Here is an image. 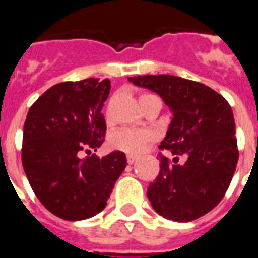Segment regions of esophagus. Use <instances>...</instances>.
Returning a JSON list of instances; mask_svg holds the SVG:
<instances>
[{"label":"esophagus","mask_w":258,"mask_h":258,"mask_svg":"<svg viewBox=\"0 0 258 258\" xmlns=\"http://www.w3.org/2000/svg\"><path fill=\"white\" fill-rule=\"evenodd\" d=\"M137 162V156H133V155H127V163L128 164H134Z\"/></svg>","instance_id":"34e87169"}]
</instances>
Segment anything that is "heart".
<instances>
[{"label":"heart","instance_id":"obj_1","mask_svg":"<svg viewBox=\"0 0 258 258\" xmlns=\"http://www.w3.org/2000/svg\"><path fill=\"white\" fill-rule=\"evenodd\" d=\"M149 94H142L140 96V102L149 98ZM155 140V135L151 131L145 130H133V128H121L113 133L110 137V145L117 151L127 152L131 155H138L145 149L146 146Z\"/></svg>","mask_w":258,"mask_h":258}]
</instances>
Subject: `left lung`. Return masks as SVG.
I'll list each match as a JSON object with an SVG mask.
<instances>
[{"instance_id":"8db88e82","label":"left lung","mask_w":258,"mask_h":258,"mask_svg":"<svg viewBox=\"0 0 258 258\" xmlns=\"http://www.w3.org/2000/svg\"><path fill=\"white\" fill-rule=\"evenodd\" d=\"M162 96L173 113L160 149V171L148 188L153 209L167 220L194 221L213 210L227 192L239 159L232 109L210 87L170 74L128 77ZM179 156L185 163L178 164Z\"/></svg>"}]
</instances>
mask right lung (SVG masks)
Returning <instances> with one entry per match:
<instances>
[{
    "instance_id": "obj_1",
    "label": "right lung",
    "mask_w": 258,
    "mask_h": 258,
    "mask_svg": "<svg viewBox=\"0 0 258 258\" xmlns=\"http://www.w3.org/2000/svg\"><path fill=\"white\" fill-rule=\"evenodd\" d=\"M107 79L66 81L45 91L29 109L23 127L22 163L42 206L59 218L80 221L101 213L127 166L123 152L81 159L103 144L102 107Z\"/></svg>"
}]
</instances>
